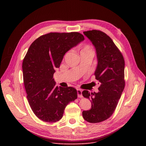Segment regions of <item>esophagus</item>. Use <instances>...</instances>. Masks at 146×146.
<instances>
[{
	"instance_id": "esophagus-1",
	"label": "esophagus",
	"mask_w": 146,
	"mask_h": 146,
	"mask_svg": "<svg viewBox=\"0 0 146 146\" xmlns=\"http://www.w3.org/2000/svg\"><path fill=\"white\" fill-rule=\"evenodd\" d=\"M77 92H78V98H82V91L81 89H77Z\"/></svg>"
}]
</instances>
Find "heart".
Instances as JSON below:
<instances>
[{"label": "heart", "instance_id": "heart-1", "mask_svg": "<svg viewBox=\"0 0 146 146\" xmlns=\"http://www.w3.org/2000/svg\"><path fill=\"white\" fill-rule=\"evenodd\" d=\"M81 52H93V50L90 45L85 44L83 45Z\"/></svg>", "mask_w": 146, "mask_h": 146}]
</instances>
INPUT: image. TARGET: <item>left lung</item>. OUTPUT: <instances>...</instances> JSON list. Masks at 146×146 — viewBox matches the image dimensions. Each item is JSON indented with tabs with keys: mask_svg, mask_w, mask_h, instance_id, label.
Segmentation results:
<instances>
[{
	"mask_svg": "<svg viewBox=\"0 0 146 146\" xmlns=\"http://www.w3.org/2000/svg\"><path fill=\"white\" fill-rule=\"evenodd\" d=\"M96 50L98 60L95 72L100 86L99 92H82L83 96L90 99L92 108L83 111V118L90 123H98L108 119L116 109L125 87V61L121 52L111 38L99 30L83 32Z\"/></svg>",
	"mask_w": 146,
	"mask_h": 146,
	"instance_id": "8db88e82",
	"label": "left lung"
}]
</instances>
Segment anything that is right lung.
<instances>
[{
    "label": "right lung",
    "instance_id": "1",
    "mask_svg": "<svg viewBox=\"0 0 146 146\" xmlns=\"http://www.w3.org/2000/svg\"><path fill=\"white\" fill-rule=\"evenodd\" d=\"M84 39L77 32L50 33L30 45L22 62L23 79L31 108L40 119L59 121L68 104L77 99V90L56 86L53 74L65 53Z\"/></svg>",
    "mask_w": 146,
    "mask_h": 146
}]
</instances>
